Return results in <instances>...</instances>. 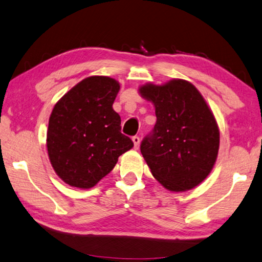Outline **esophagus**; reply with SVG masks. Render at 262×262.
Instances as JSON below:
<instances>
[{
	"mask_svg": "<svg viewBox=\"0 0 262 262\" xmlns=\"http://www.w3.org/2000/svg\"><path fill=\"white\" fill-rule=\"evenodd\" d=\"M132 141H134V144H135V148L138 149L139 148V145H140V138H139V137L138 136L132 137Z\"/></svg>",
	"mask_w": 262,
	"mask_h": 262,
	"instance_id": "esophagus-1",
	"label": "esophagus"
}]
</instances>
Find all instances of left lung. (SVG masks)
<instances>
[{"label": "left lung", "instance_id": "left-lung-1", "mask_svg": "<svg viewBox=\"0 0 262 262\" xmlns=\"http://www.w3.org/2000/svg\"><path fill=\"white\" fill-rule=\"evenodd\" d=\"M154 104L153 134L140 146L150 172L171 192H185L203 183L217 159L220 130L200 92L190 81L171 79L138 89Z\"/></svg>", "mask_w": 262, "mask_h": 262}]
</instances>
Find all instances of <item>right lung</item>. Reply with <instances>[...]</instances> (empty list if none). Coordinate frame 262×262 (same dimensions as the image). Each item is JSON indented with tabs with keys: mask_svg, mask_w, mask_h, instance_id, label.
<instances>
[{
	"mask_svg": "<svg viewBox=\"0 0 262 262\" xmlns=\"http://www.w3.org/2000/svg\"><path fill=\"white\" fill-rule=\"evenodd\" d=\"M119 82L91 76L67 92L50 114L47 130L49 161L68 185L91 189L113 170L118 158L134 147L121 132L113 109Z\"/></svg>",
	"mask_w": 262,
	"mask_h": 262,
	"instance_id": "1",
	"label": "right lung"
}]
</instances>
